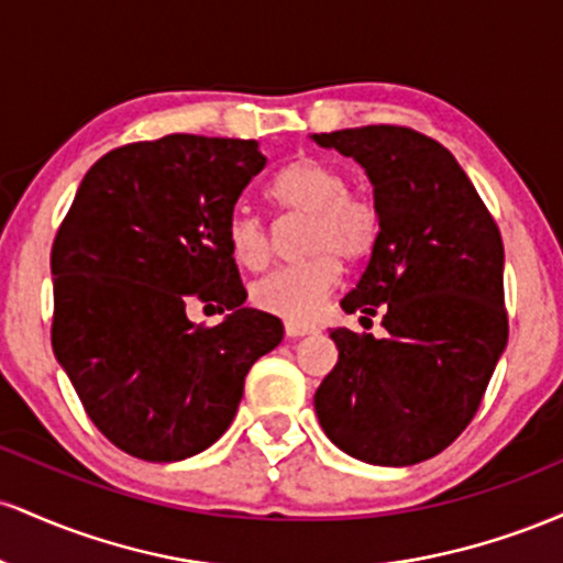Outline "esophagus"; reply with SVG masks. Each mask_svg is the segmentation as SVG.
<instances>
[{"label": "esophagus", "mask_w": 563, "mask_h": 563, "mask_svg": "<svg viewBox=\"0 0 563 563\" xmlns=\"http://www.w3.org/2000/svg\"><path fill=\"white\" fill-rule=\"evenodd\" d=\"M314 333L312 325H303V322H286V335L288 339H299V335Z\"/></svg>", "instance_id": "1"}]
</instances>
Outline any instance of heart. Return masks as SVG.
<instances>
[{
	"mask_svg": "<svg viewBox=\"0 0 563 563\" xmlns=\"http://www.w3.org/2000/svg\"><path fill=\"white\" fill-rule=\"evenodd\" d=\"M269 198L280 209L307 214L303 254L307 260L269 269L249 290L251 303L275 318L312 320L333 294L341 262L360 264L378 241V211L363 192L349 190L346 174L331 161L301 156L269 185ZM228 245L235 264L260 269L269 260V230L260 214L238 206L228 219Z\"/></svg>",
	"mask_w": 563,
	"mask_h": 563,
	"instance_id": "b5f03b06",
	"label": "heart"
}]
</instances>
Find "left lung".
<instances>
[{
  "mask_svg": "<svg viewBox=\"0 0 563 563\" xmlns=\"http://www.w3.org/2000/svg\"><path fill=\"white\" fill-rule=\"evenodd\" d=\"M373 185L378 241L344 312L380 314L384 339L335 328L339 363L314 394L322 431L357 461L412 466L479 410L508 341L503 238L452 153L407 126L312 137Z\"/></svg>",
  "mask_w": 563,
  "mask_h": 563,
  "instance_id": "8db88e82",
  "label": "left lung"
}]
</instances>
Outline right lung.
Returning <instances> with one entry per match:
<instances>
[{
  "label": "right lung",
  "instance_id": "obj_1",
  "mask_svg": "<svg viewBox=\"0 0 563 563\" xmlns=\"http://www.w3.org/2000/svg\"><path fill=\"white\" fill-rule=\"evenodd\" d=\"M267 164L256 140L166 134L106 153L53 243V352L92 423L140 461L198 455L228 431L283 322L243 307L228 219ZM203 300L219 327L186 320Z\"/></svg>",
  "mask_w": 563,
  "mask_h": 563
}]
</instances>
